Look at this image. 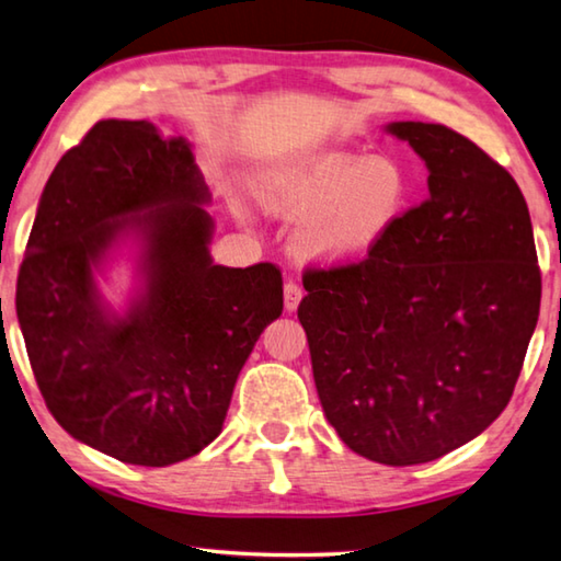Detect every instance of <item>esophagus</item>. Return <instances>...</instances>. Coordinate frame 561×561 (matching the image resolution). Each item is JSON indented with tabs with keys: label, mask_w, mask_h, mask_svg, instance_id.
I'll use <instances>...</instances> for the list:
<instances>
[{
	"label": "esophagus",
	"mask_w": 561,
	"mask_h": 561,
	"mask_svg": "<svg viewBox=\"0 0 561 561\" xmlns=\"http://www.w3.org/2000/svg\"><path fill=\"white\" fill-rule=\"evenodd\" d=\"M301 287H299V284L297 282H287V284H284V309H287V311H294V309H297L299 307V301H301Z\"/></svg>",
	"instance_id": "obj_1"
}]
</instances>
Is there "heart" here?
<instances>
[{"label": "heart", "instance_id": "b5f03b06", "mask_svg": "<svg viewBox=\"0 0 561 561\" xmlns=\"http://www.w3.org/2000/svg\"><path fill=\"white\" fill-rule=\"evenodd\" d=\"M412 188L402 161L360 159L341 149L272 171L262 181L260 201L274 216L304 218L297 232L304 257L343 264L363 260L390 236L410 206Z\"/></svg>", "mask_w": 561, "mask_h": 561}]
</instances>
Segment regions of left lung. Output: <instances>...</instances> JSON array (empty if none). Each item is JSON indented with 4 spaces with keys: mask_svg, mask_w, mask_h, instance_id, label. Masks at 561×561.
<instances>
[{
    "mask_svg": "<svg viewBox=\"0 0 561 561\" xmlns=\"http://www.w3.org/2000/svg\"><path fill=\"white\" fill-rule=\"evenodd\" d=\"M430 169V198L363 260L304 270L299 321L343 444L414 466L449 454L511 402L539 316L520 186L471 139L392 122Z\"/></svg>",
    "mask_w": 561,
    "mask_h": 561,
    "instance_id": "left-lung-1",
    "label": "left lung"
}]
</instances>
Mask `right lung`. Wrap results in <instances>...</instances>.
<instances>
[{"label": "right lung", "mask_w": 561, "mask_h": 561, "mask_svg": "<svg viewBox=\"0 0 561 561\" xmlns=\"http://www.w3.org/2000/svg\"><path fill=\"white\" fill-rule=\"evenodd\" d=\"M186 139L100 119L50 174L16 279V316L48 412L135 466L196 456L226 422L282 270L210 262V216ZM146 238L148 291L125 320L99 304L92 264L122 231Z\"/></svg>", "instance_id": "obj_1"}]
</instances>
